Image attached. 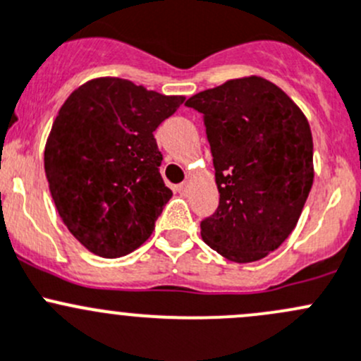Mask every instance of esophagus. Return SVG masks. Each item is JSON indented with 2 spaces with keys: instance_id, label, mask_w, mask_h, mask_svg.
<instances>
[{
  "instance_id": "1",
  "label": "esophagus",
  "mask_w": 361,
  "mask_h": 361,
  "mask_svg": "<svg viewBox=\"0 0 361 361\" xmlns=\"http://www.w3.org/2000/svg\"><path fill=\"white\" fill-rule=\"evenodd\" d=\"M176 192L178 194H181V195H185L188 192V183H180L176 187Z\"/></svg>"
}]
</instances>
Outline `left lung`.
<instances>
[{
	"mask_svg": "<svg viewBox=\"0 0 361 361\" xmlns=\"http://www.w3.org/2000/svg\"><path fill=\"white\" fill-rule=\"evenodd\" d=\"M185 106L202 113L220 194L201 221L204 243L238 264L267 257L292 234L311 192L307 118L260 76L228 80Z\"/></svg>",
	"mask_w": 361,
	"mask_h": 361,
	"instance_id": "8db88e82",
	"label": "left lung"
}]
</instances>
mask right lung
Listing matches in <instances>:
<instances>
[{
  "label": "right lung",
  "mask_w": 361,
  "mask_h": 361,
  "mask_svg": "<svg viewBox=\"0 0 361 361\" xmlns=\"http://www.w3.org/2000/svg\"><path fill=\"white\" fill-rule=\"evenodd\" d=\"M183 101L97 78L59 110L45 147L47 181L68 231L92 253L123 257L154 232L173 195L160 176L154 130Z\"/></svg>",
  "instance_id": "1"
}]
</instances>
